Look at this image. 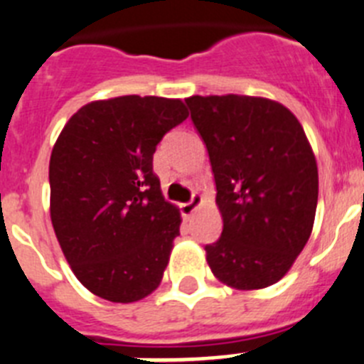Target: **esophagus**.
<instances>
[{
  "instance_id": "34e87169",
  "label": "esophagus",
  "mask_w": 364,
  "mask_h": 364,
  "mask_svg": "<svg viewBox=\"0 0 364 364\" xmlns=\"http://www.w3.org/2000/svg\"><path fill=\"white\" fill-rule=\"evenodd\" d=\"M201 205H203V196L201 194H194V196H192V199H190L188 203H183V205H181L183 218L188 219L190 215L194 214V212L198 210V208Z\"/></svg>"
}]
</instances>
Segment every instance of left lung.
Instances as JSON below:
<instances>
[{"instance_id":"left-lung-1","label":"left lung","mask_w":364,"mask_h":364,"mask_svg":"<svg viewBox=\"0 0 364 364\" xmlns=\"http://www.w3.org/2000/svg\"><path fill=\"white\" fill-rule=\"evenodd\" d=\"M215 179L221 237L206 263L221 283L259 290L296 263L314 228L319 176L303 127L284 105L255 96L186 97Z\"/></svg>"}]
</instances>
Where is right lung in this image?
Listing matches in <instances>:
<instances>
[{
	"instance_id": "right-lung-1",
	"label": "right lung",
	"mask_w": 364,
	"mask_h": 364,
	"mask_svg": "<svg viewBox=\"0 0 364 364\" xmlns=\"http://www.w3.org/2000/svg\"><path fill=\"white\" fill-rule=\"evenodd\" d=\"M186 117L181 100L110 97L83 105L55 139L52 227L74 276L101 299L134 303L161 283L181 214L163 198L152 158Z\"/></svg>"
}]
</instances>
